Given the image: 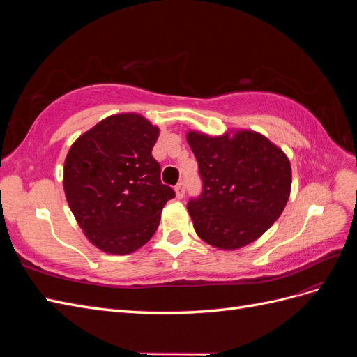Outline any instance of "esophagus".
Listing matches in <instances>:
<instances>
[{"label": "esophagus", "instance_id": "esophagus-1", "mask_svg": "<svg viewBox=\"0 0 357 357\" xmlns=\"http://www.w3.org/2000/svg\"><path fill=\"white\" fill-rule=\"evenodd\" d=\"M174 190H176V197L178 198V199H181L183 197H185V192H186V188H185V183H178V185L174 188Z\"/></svg>", "mask_w": 357, "mask_h": 357}]
</instances>
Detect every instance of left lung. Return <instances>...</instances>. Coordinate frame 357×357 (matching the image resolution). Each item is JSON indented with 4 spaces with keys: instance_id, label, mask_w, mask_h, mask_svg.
I'll return each instance as SVG.
<instances>
[{
    "instance_id": "8db88e82",
    "label": "left lung",
    "mask_w": 357,
    "mask_h": 357,
    "mask_svg": "<svg viewBox=\"0 0 357 357\" xmlns=\"http://www.w3.org/2000/svg\"><path fill=\"white\" fill-rule=\"evenodd\" d=\"M202 193L188 204L199 238L219 250H238L262 236L290 197L291 168L278 146L252 129L222 135L189 131Z\"/></svg>"
}]
</instances>
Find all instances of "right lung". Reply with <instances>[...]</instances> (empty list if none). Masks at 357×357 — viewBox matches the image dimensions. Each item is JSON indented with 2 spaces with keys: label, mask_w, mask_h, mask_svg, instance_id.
Listing matches in <instances>:
<instances>
[{
  "label": "right lung",
  "mask_w": 357,
  "mask_h": 357,
  "mask_svg": "<svg viewBox=\"0 0 357 357\" xmlns=\"http://www.w3.org/2000/svg\"><path fill=\"white\" fill-rule=\"evenodd\" d=\"M160 129L138 113L102 119L71 144L63 192L75 220L95 247L129 255L156 232L174 190L160 183L152 149Z\"/></svg>",
  "instance_id": "right-lung-1"
}]
</instances>
